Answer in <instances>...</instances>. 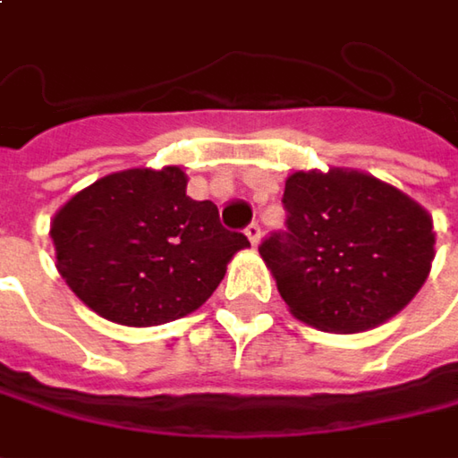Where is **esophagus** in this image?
<instances>
[{
	"label": "esophagus",
	"mask_w": 458,
	"mask_h": 458,
	"mask_svg": "<svg viewBox=\"0 0 458 458\" xmlns=\"http://www.w3.org/2000/svg\"><path fill=\"white\" fill-rule=\"evenodd\" d=\"M244 234H247V240L252 242V247H258L260 244V237H263V229H260V224H250L247 229H244Z\"/></svg>",
	"instance_id": "esophagus-1"
}]
</instances>
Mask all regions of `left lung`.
<instances>
[{
  "mask_svg": "<svg viewBox=\"0 0 458 458\" xmlns=\"http://www.w3.org/2000/svg\"><path fill=\"white\" fill-rule=\"evenodd\" d=\"M288 232L260 244L288 311L337 335L374 330L423 288L436 258L433 216L369 172L286 177Z\"/></svg>",
  "mask_w": 458,
  "mask_h": 458,
  "instance_id": "obj_1",
  "label": "left lung"
}]
</instances>
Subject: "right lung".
Masks as SVG:
<instances>
[{"instance_id": "1", "label": "right lung", "mask_w": 458, "mask_h": 458, "mask_svg": "<svg viewBox=\"0 0 458 458\" xmlns=\"http://www.w3.org/2000/svg\"><path fill=\"white\" fill-rule=\"evenodd\" d=\"M56 270L95 314L126 327L188 317L250 247L226 232L211 200L188 195L180 167L110 172L74 193L54 218Z\"/></svg>"}]
</instances>
